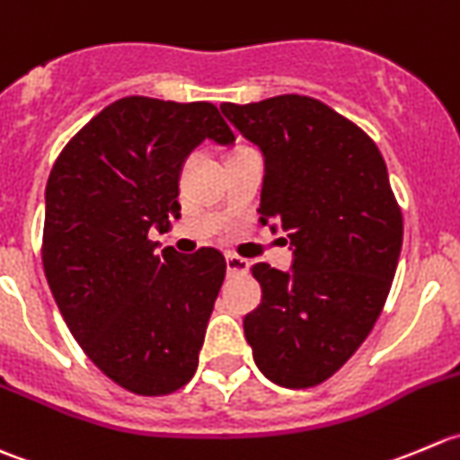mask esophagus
Returning <instances> with one entry per match:
<instances>
[{"label": "esophagus", "instance_id": "1", "mask_svg": "<svg viewBox=\"0 0 460 460\" xmlns=\"http://www.w3.org/2000/svg\"><path fill=\"white\" fill-rule=\"evenodd\" d=\"M226 268H228L230 275H243V272H248V261L236 257V254H226Z\"/></svg>", "mask_w": 460, "mask_h": 460}]
</instances>
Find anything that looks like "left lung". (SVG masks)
I'll list each match as a JSON object with an SVG mask.
<instances>
[{"label": "left lung", "mask_w": 460, "mask_h": 460, "mask_svg": "<svg viewBox=\"0 0 460 460\" xmlns=\"http://www.w3.org/2000/svg\"><path fill=\"white\" fill-rule=\"evenodd\" d=\"M221 111L263 154L259 221L290 239L288 272L254 263L261 304L243 317L259 371L306 389L335 374L383 311L402 215L385 158L358 125L308 95H277Z\"/></svg>", "instance_id": "1"}]
</instances>
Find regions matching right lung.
I'll list each match as a JSON object with an SVG mask.
<instances>
[{
  "instance_id": "1",
  "label": "right lung",
  "mask_w": 460,
  "mask_h": 460,
  "mask_svg": "<svg viewBox=\"0 0 460 460\" xmlns=\"http://www.w3.org/2000/svg\"><path fill=\"white\" fill-rule=\"evenodd\" d=\"M203 140L234 143L210 102L129 95L69 140L47 183L42 263L82 351L116 385L165 395L192 380L226 277L219 250L158 252L179 176Z\"/></svg>"
}]
</instances>
